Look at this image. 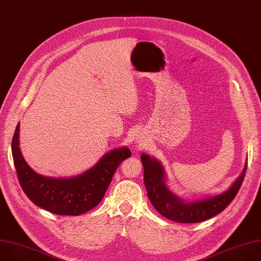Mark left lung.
Returning a JSON list of instances; mask_svg holds the SVG:
<instances>
[{
    "label": "left lung",
    "instance_id": "obj_1",
    "mask_svg": "<svg viewBox=\"0 0 261 261\" xmlns=\"http://www.w3.org/2000/svg\"><path fill=\"white\" fill-rule=\"evenodd\" d=\"M141 162L144 171V186L147 196L154 209L169 220L179 223H198L207 220L222 212L238 194L247 170V162L241 176L225 193L195 203H184L171 194L164 184V171L162 165L142 154Z\"/></svg>",
    "mask_w": 261,
    "mask_h": 261
}]
</instances>
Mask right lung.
<instances>
[{"label":"right lung","instance_id":"add662e5","mask_svg":"<svg viewBox=\"0 0 261 261\" xmlns=\"http://www.w3.org/2000/svg\"><path fill=\"white\" fill-rule=\"evenodd\" d=\"M12 154L20 187L35 205L53 214L77 216L99 204L117 168L131 156V151L127 147L112 150L76 177H44L31 169L20 152L18 124L12 139Z\"/></svg>","mask_w":261,"mask_h":261}]
</instances>
